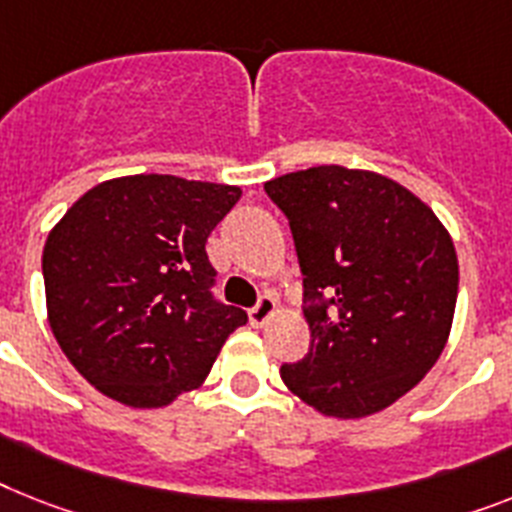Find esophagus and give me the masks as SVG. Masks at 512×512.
Here are the masks:
<instances>
[{"label": "esophagus", "instance_id": "1", "mask_svg": "<svg viewBox=\"0 0 512 512\" xmlns=\"http://www.w3.org/2000/svg\"><path fill=\"white\" fill-rule=\"evenodd\" d=\"M274 311H277V301H274L272 295H261L259 301H256V306L248 311V319H251L253 327H264V324L272 319Z\"/></svg>", "mask_w": 512, "mask_h": 512}]
</instances>
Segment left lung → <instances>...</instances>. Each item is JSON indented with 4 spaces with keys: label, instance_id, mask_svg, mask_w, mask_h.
I'll list each match as a JSON object with an SVG mask.
<instances>
[{
    "label": "left lung",
    "instance_id": "1",
    "mask_svg": "<svg viewBox=\"0 0 512 512\" xmlns=\"http://www.w3.org/2000/svg\"><path fill=\"white\" fill-rule=\"evenodd\" d=\"M290 222L311 348L282 382L316 411L361 418L413 390L445 348L458 256L434 211L377 172L324 164L274 177Z\"/></svg>",
    "mask_w": 512,
    "mask_h": 512
}]
</instances>
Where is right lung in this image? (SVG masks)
Instances as JSON below:
<instances>
[{
    "label": "right lung",
    "instance_id": "obj_1",
    "mask_svg": "<svg viewBox=\"0 0 512 512\" xmlns=\"http://www.w3.org/2000/svg\"><path fill=\"white\" fill-rule=\"evenodd\" d=\"M235 185L172 175L117 177L80 196L44 246L49 324L96 390L159 408L204 382L230 332L248 322L214 295L211 230Z\"/></svg>",
    "mask_w": 512,
    "mask_h": 512
}]
</instances>
